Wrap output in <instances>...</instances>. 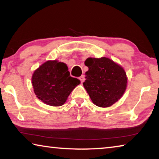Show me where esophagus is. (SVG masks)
Segmentation results:
<instances>
[{
	"label": "esophagus",
	"instance_id": "1",
	"mask_svg": "<svg viewBox=\"0 0 159 159\" xmlns=\"http://www.w3.org/2000/svg\"><path fill=\"white\" fill-rule=\"evenodd\" d=\"M79 79H80V82L83 83V82H84V80H85V76H80V77H79Z\"/></svg>",
	"mask_w": 159,
	"mask_h": 159
}]
</instances>
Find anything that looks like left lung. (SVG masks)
<instances>
[{
	"instance_id": "obj_1",
	"label": "left lung",
	"mask_w": 159,
	"mask_h": 159,
	"mask_svg": "<svg viewBox=\"0 0 159 159\" xmlns=\"http://www.w3.org/2000/svg\"><path fill=\"white\" fill-rule=\"evenodd\" d=\"M85 64L88 71L83 86L94 104L109 107L121 98L128 83L121 66L107 57H89Z\"/></svg>"
}]
</instances>
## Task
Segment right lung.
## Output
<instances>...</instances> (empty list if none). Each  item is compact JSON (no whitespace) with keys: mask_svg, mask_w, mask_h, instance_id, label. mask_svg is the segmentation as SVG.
Returning a JSON list of instances; mask_svg holds the SVG:
<instances>
[{"mask_svg":"<svg viewBox=\"0 0 159 159\" xmlns=\"http://www.w3.org/2000/svg\"><path fill=\"white\" fill-rule=\"evenodd\" d=\"M35 95L48 105L60 107L80 80L70 76L68 67L57 60H48L35 70L31 78Z\"/></svg>","mask_w":159,"mask_h":159,"instance_id":"add662e5","label":"right lung"}]
</instances>
